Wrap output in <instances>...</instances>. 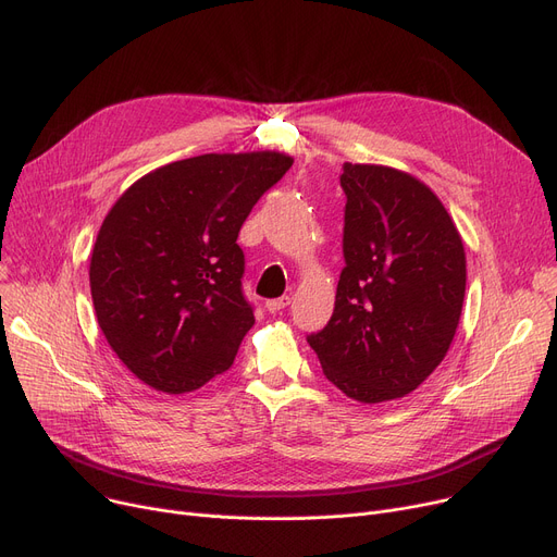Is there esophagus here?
Returning a JSON list of instances; mask_svg holds the SVG:
<instances>
[{
  "instance_id": "1",
  "label": "esophagus",
  "mask_w": 557,
  "mask_h": 557,
  "mask_svg": "<svg viewBox=\"0 0 557 557\" xmlns=\"http://www.w3.org/2000/svg\"><path fill=\"white\" fill-rule=\"evenodd\" d=\"M288 305H292V298L282 296V298H273V300L265 302V309H269L271 313H277V311H282L284 307H288Z\"/></svg>"
}]
</instances>
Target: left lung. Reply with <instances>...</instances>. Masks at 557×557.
<instances>
[{"label": "left lung", "mask_w": 557, "mask_h": 557, "mask_svg": "<svg viewBox=\"0 0 557 557\" xmlns=\"http://www.w3.org/2000/svg\"><path fill=\"white\" fill-rule=\"evenodd\" d=\"M344 259L327 325L307 334L348 398L414 392L446 357L462 313L467 257L448 211L417 177L344 163Z\"/></svg>", "instance_id": "obj_1"}]
</instances>
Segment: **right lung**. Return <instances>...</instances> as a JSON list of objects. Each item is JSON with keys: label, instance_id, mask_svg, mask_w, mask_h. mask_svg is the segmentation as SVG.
Wrapping results in <instances>:
<instances>
[{"label": "right lung", "instance_id": "obj_1", "mask_svg": "<svg viewBox=\"0 0 557 557\" xmlns=\"http://www.w3.org/2000/svg\"><path fill=\"white\" fill-rule=\"evenodd\" d=\"M294 159L200 154L157 168L111 207L90 257L98 323L120 361L163 394L225 373L255 325L236 238Z\"/></svg>", "mask_w": 557, "mask_h": 557}]
</instances>
